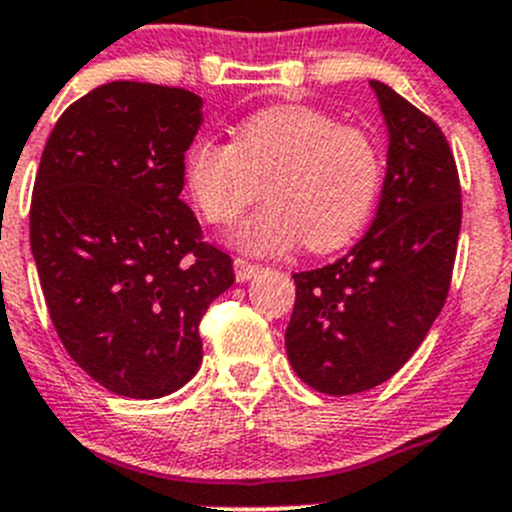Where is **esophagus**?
I'll return each instance as SVG.
<instances>
[{
  "instance_id": "34e87169",
  "label": "esophagus",
  "mask_w": 512,
  "mask_h": 512,
  "mask_svg": "<svg viewBox=\"0 0 512 512\" xmlns=\"http://www.w3.org/2000/svg\"><path fill=\"white\" fill-rule=\"evenodd\" d=\"M260 270L262 267L255 265V262L242 260V257H234V278H237V283H247V280L255 278Z\"/></svg>"
}]
</instances>
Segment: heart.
Instances as JSON below:
<instances>
[{
  "mask_svg": "<svg viewBox=\"0 0 512 512\" xmlns=\"http://www.w3.org/2000/svg\"><path fill=\"white\" fill-rule=\"evenodd\" d=\"M381 151L358 126L338 123L310 105H272L237 126L234 143L202 136L184 154L191 202L212 224H232L262 194L232 232L250 255H280L298 242L313 252L348 245L369 222L381 186Z\"/></svg>",
  "mask_w": 512,
  "mask_h": 512,
  "instance_id": "b5f03b06",
  "label": "heart"
}]
</instances>
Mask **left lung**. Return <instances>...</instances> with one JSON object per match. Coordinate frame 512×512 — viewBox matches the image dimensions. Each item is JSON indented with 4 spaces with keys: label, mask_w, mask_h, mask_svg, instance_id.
I'll return each instance as SVG.
<instances>
[{
    "label": "left lung",
    "mask_w": 512,
    "mask_h": 512,
    "mask_svg": "<svg viewBox=\"0 0 512 512\" xmlns=\"http://www.w3.org/2000/svg\"><path fill=\"white\" fill-rule=\"evenodd\" d=\"M389 159L369 232L341 260L295 272L285 331L290 366L310 386L348 396L384 384L432 328L452 283L462 189L442 128L371 80Z\"/></svg>",
    "instance_id": "left-lung-1"
}]
</instances>
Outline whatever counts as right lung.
<instances>
[{
	"label": "right lung",
	"instance_id": "right-lung-1",
	"mask_svg": "<svg viewBox=\"0 0 512 512\" xmlns=\"http://www.w3.org/2000/svg\"><path fill=\"white\" fill-rule=\"evenodd\" d=\"M202 98L116 80L75 100L42 151L30 245L50 321L93 381L159 399L202 364L199 323L234 283L179 199Z\"/></svg>",
	"mask_w": 512,
	"mask_h": 512
}]
</instances>
